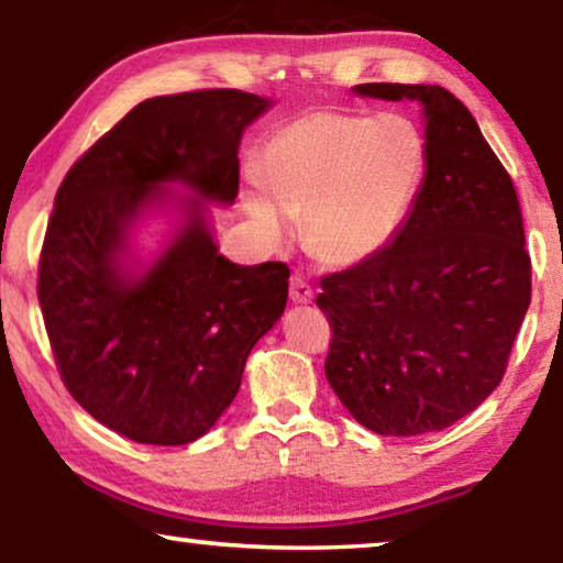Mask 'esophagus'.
Segmentation results:
<instances>
[{
    "label": "esophagus",
    "mask_w": 563,
    "mask_h": 563,
    "mask_svg": "<svg viewBox=\"0 0 563 563\" xmlns=\"http://www.w3.org/2000/svg\"><path fill=\"white\" fill-rule=\"evenodd\" d=\"M313 298V290L306 280H301V277H290V301L294 303H311Z\"/></svg>",
    "instance_id": "obj_1"
}]
</instances>
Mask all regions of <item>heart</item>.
<instances>
[{"label": "heart", "mask_w": 563, "mask_h": 563, "mask_svg": "<svg viewBox=\"0 0 563 563\" xmlns=\"http://www.w3.org/2000/svg\"><path fill=\"white\" fill-rule=\"evenodd\" d=\"M427 167L415 120L384 112H309L275 131L260 152V179L239 190L267 244L286 242L303 216V244L329 267L363 265L399 234Z\"/></svg>", "instance_id": "b5f03b06"}]
</instances>
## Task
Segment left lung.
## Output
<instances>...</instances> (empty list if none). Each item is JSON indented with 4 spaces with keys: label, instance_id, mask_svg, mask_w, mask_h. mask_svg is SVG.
Segmentation results:
<instances>
[{
    "label": "left lung",
    "instance_id": "left-lung-1",
    "mask_svg": "<svg viewBox=\"0 0 563 563\" xmlns=\"http://www.w3.org/2000/svg\"><path fill=\"white\" fill-rule=\"evenodd\" d=\"M422 108L427 167L399 234L321 280L332 324L327 380L378 434H424L499 386L530 306V257L512 179L466 104L440 85H357Z\"/></svg>",
    "mask_w": 563,
    "mask_h": 563
}]
</instances>
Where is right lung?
<instances>
[{"instance_id": "1", "label": "right lung", "mask_w": 563, "mask_h": 563, "mask_svg": "<svg viewBox=\"0 0 563 563\" xmlns=\"http://www.w3.org/2000/svg\"><path fill=\"white\" fill-rule=\"evenodd\" d=\"M273 104L242 89L152 97L58 187L37 301L66 388L123 438H203L286 311L288 267L223 257L211 216L234 206L239 144ZM154 222L161 239L144 251Z\"/></svg>"}]
</instances>
